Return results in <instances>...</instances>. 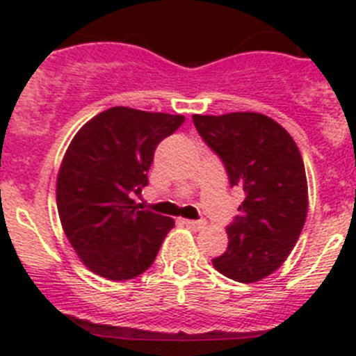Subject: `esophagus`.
Returning a JSON list of instances; mask_svg holds the SVG:
<instances>
[{
	"instance_id": "esophagus-1",
	"label": "esophagus",
	"mask_w": 356,
	"mask_h": 356,
	"mask_svg": "<svg viewBox=\"0 0 356 356\" xmlns=\"http://www.w3.org/2000/svg\"><path fill=\"white\" fill-rule=\"evenodd\" d=\"M181 223H183V225H186L188 229H192V231H201V229L205 227V223L195 222V220H181Z\"/></svg>"
}]
</instances>
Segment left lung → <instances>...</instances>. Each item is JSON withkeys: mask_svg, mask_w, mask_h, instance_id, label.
<instances>
[{"mask_svg": "<svg viewBox=\"0 0 356 356\" xmlns=\"http://www.w3.org/2000/svg\"><path fill=\"white\" fill-rule=\"evenodd\" d=\"M192 120L222 159L231 186L245 194L227 227V251L212 264L233 281H260L281 268L303 231L309 188L301 153L286 129L264 114H194Z\"/></svg>", "mask_w": 356, "mask_h": 356, "instance_id": "1", "label": "left lung"}]
</instances>
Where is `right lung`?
Masks as SVG:
<instances>
[{
    "label": "right lung",
    "mask_w": 356,
    "mask_h": 356,
    "mask_svg": "<svg viewBox=\"0 0 356 356\" xmlns=\"http://www.w3.org/2000/svg\"><path fill=\"white\" fill-rule=\"evenodd\" d=\"M184 116L113 107L86 122L64 153L57 209L83 264L108 281L144 273L173 229L172 218L138 211L153 153ZM144 209V207H140Z\"/></svg>",
    "instance_id": "1"
}]
</instances>
